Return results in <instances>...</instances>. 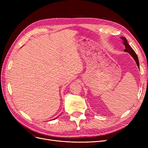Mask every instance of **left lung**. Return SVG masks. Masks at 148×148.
I'll return each mask as SVG.
<instances>
[{
  "label": "left lung",
  "instance_id": "8db88e82",
  "mask_svg": "<svg viewBox=\"0 0 148 148\" xmlns=\"http://www.w3.org/2000/svg\"><path fill=\"white\" fill-rule=\"evenodd\" d=\"M120 38L122 39V40L123 42V44H124L125 47V51L130 53V55L134 58V59H135V60L136 61L138 68H140V64H139V60H138V58L136 53H135V51H134V50L132 48V47L128 44L127 40L126 38H125V37H120Z\"/></svg>",
  "mask_w": 148,
  "mask_h": 148
}]
</instances>
